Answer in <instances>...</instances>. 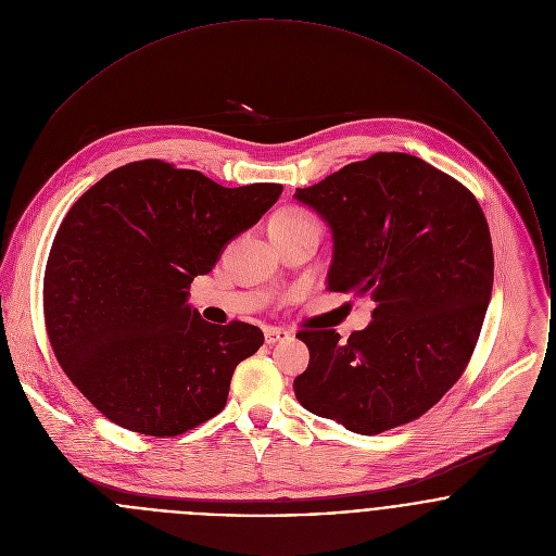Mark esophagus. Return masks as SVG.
Instances as JSON below:
<instances>
[{
	"label": "esophagus",
	"mask_w": 556,
	"mask_h": 556,
	"mask_svg": "<svg viewBox=\"0 0 556 556\" xmlns=\"http://www.w3.org/2000/svg\"><path fill=\"white\" fill-rule=\"evenodd\" d=\"M289 331L287 329H280V327H265V342L267 344H276V342H282V340H289Z\"/></svg>",
	"instance_id": "34e87169"
}]
</instances>
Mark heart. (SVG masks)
Returning <instances> with one entry per match:
<instances>
[{"label": "heart", "mask_w": 556, "mask_h": 556, "mask_svg": "<svg viewBox=\"0 0 556 556\" xmlns=\"http://www.w3.org/2000/svg\"><path fill=\"white\" fill-rule=\"evenodd\" d=\"M311 220H315V218L308 212L298 210V207H289V210H282L280 214H276L271 225H302V223H311Z\"/></svg>", "instance_id": "1"}]
</instances>
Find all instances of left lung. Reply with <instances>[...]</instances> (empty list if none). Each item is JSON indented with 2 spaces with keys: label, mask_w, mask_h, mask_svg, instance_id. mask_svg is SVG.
<instances>
[{
  "label": "left lung",
  "mask_w": 556,
  "mask_h": 556,
  "mask_svg": "<svg viewBox=\"0 0 556 556\" xmlns=\"http://www.w3.org/2000/svg\"><path fill=\"white\" fill-rule=\"evenodd\" d=\"M295 199L333 239L327 289L370 295L366 329H302L295 396L318 417L379 434L421 417L463 377L488 311L494 254L471 190L421 159L379 152Z\"/></svg>",
  "instance_id": "obj_1"
}]
</instances>
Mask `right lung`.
<instances>
[{
    "instance_id": "add662e5",
    "label": "right lung",
    "mask_w": 556,
    "mask_h": 556,
    "mask_svg": "<svg viewBox=\"0 0 556 556\" xmlns=\"http://www.w3.org/2000/svg\"><path fill=\"white\" fill-rule=\"evenodd\" d=\"M280 192V184L225 188L192 168L139 160L71 207L47 261L45 323L60 366L106 419L177 437L225 408L263 331L207 323L188 289Z\"/></svg>"
}]
</instances>
